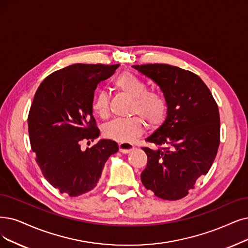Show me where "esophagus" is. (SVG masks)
Wrapping results in <instances>:
<instances>
[{"label": "esophagus", "mask_w": 248, "mask_h": 248, "mask_svg": "<svg viewBox=\"0 0 248 248\" xmlns=\"http://www.w3.org/2000/svg\"><path fill=\"white\" fill-rule=\"evenodd\" d=\"M133 144L130 142H120L119 143V151L122 154H129L131 151H133Z\"/></svg>", "instance_id": "obj_1"}]
</instances>
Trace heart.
Here are the masks:
<instances>
[{
  "instance_id": "b5f03b06",
  "label": "heart",
  "mask_w": 248,
  "mask_h": 248,
  "mask_svg": "<svg viewBox=\"0 0 248 248\" xmlns=\"http://www.w3.org/2000/svg\"><path fill=\"white\" fill-rule=\"evenodd\" d=\"M114 85L120 92L133 98L131 114L126 119H115L104 128V134L110 140L120 142H130L144 131V120L150 127H157L166 119L168 102L166 97L155 92H147L144 81L130 72H124L116 77ZM93 111L95 115L106 118L108 115V95L100 90L93 98Z\"/></svg>"
}]
</instances>
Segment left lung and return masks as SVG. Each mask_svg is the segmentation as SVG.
Returning <instances> with one entry per match:
<instances>
[{"mask_svg": "<svg viewBox=\"0 0 248 248\" xmlns=\"http://www.w3.org/2000/svg\"><path fill=\"white\" fill-rule=\"evenodd\" d=\"M151 78L164 93V123L146 138L156 150L147 155L141 182L155 196L177 201L193 189L211 169L220 144V114L209 88L196 74L168 64L132 66Z\"/></svg>", "mask_w": 248, "mask_h": 248, "instance_id": "8db88e82", "label": "left lung"}]
</instances>
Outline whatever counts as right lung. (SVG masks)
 Instances as JSON below:
<instances>
[{
	"instance_id": "add662e5",
	"label": "right lung",
	"mask_w": 248,
	"mask_h": 248,
	"mask_svg": "<svg viewBox=\"0 0 248 248\" xmlns=\"http://www.w3.org/2000/svg\"><path fill=\"white\" fill-rule=\"evenodd\" d=\"M119 66L70 65L46 77L34 94L28 114L31 150L46 179L61 193L78 196L93 189L108 156L119 150L111 140L80 148L83 140L100 135L93 93Z\"/></svg>"
}]
</instances>
